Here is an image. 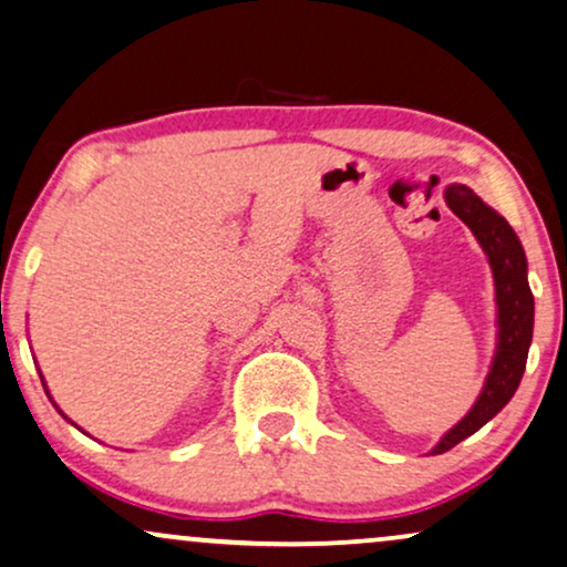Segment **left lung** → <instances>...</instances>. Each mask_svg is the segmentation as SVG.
Here are the masks:
<instances>
[{
  "label": "left lung",
  "instance_id": "left-lung-1",
  "mask_svg": "<svg viewBox=\"0 0 567 567\" xmlns=\"http://www.w3.org/2000/svg\"><path fill=\"white\" fill-rule=\"evenodd\" d=\"M446 205L466 228L474 233L477 244L485 251L489 269L495 279V306H497V344L489 373L482 386L477 402L472 410L449 430L441 441L435 443L430 456L446 454L462 443L464 437L477 433L487 425L511 396L516 394L520 375L526 371V358H529L532 334H534V296L529 288V264H526L524 246L503 215L485 205L470 186L451 184L446 186Z\"/></svg>",
  "mask_w": 567,
  "mask_h": 567
}]
</instances>
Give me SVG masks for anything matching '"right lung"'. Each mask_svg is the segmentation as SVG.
<instances>
[{
  "label": "right lung",
  "instance_id": "obj_1",
  "mask_svg": "<svg viewBox=\"0 0 567 567\" xmlns=\"http://www.w3.org/2000/svg\"><path fill=\"white\" fill-rule=\"evenodd\" d=\"M41 381H43V375H41ZM43 389H47V381H43ZM47 394H49V389H47ZM49 399H51V394H49ZM51 404H54V399H51ZM54 406H56V404H54ZM56 410H59V406H56ZM59 414H62V417H64L66 422H72L70 417H66V414H64L62 410H59ZM72 425H74V422H72Z\"/></svg>",
  "mask_w": 567,
  "mask_h": 567
}]
</instances>
